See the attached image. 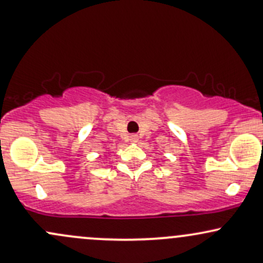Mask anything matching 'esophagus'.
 <instances>
[{"instance_id":"34e87169","label":"esophagus","mask_w":263,"mask_h":263,"mask_svg":"<svg viewBox=\"0 0 263 263\" xmlns=\"http://www.w3.org/2000/svg\"><path fill=\"white\" fill-rule=\"evenodd\" d=\"M129 141H131L132 143H135V142L138 141V136L137 135H131V136H129Z\"/></svg>"}]
</instances>
